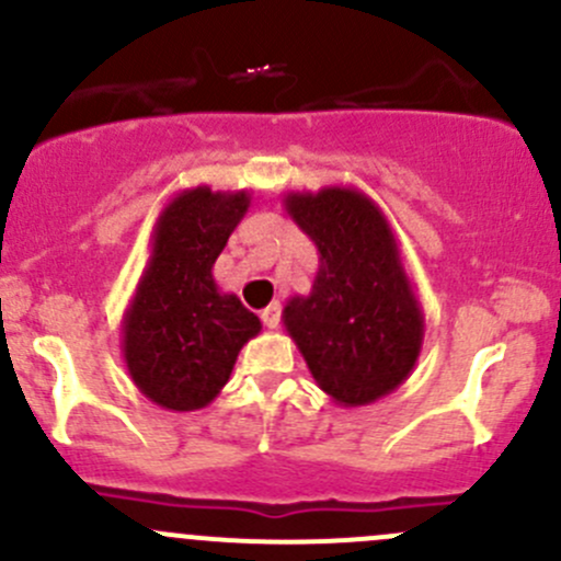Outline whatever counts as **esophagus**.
Listing matches in <instances>:
<instances>
[{"instance_id":"esophagus-1","label":"esophagus","mask_w":561,"mask_h":561,"mask_svg":"<svg viewBox=\"0 0 561 561\" xmlns=\"http://www.w3.org/2000/svg\"><path fill=\"white\" fill-rule=\"evenodd\" d=\"M260 320H263L265 328H279V320H282V307L279 304H268V307L260 312Z\"/></svg>"}]
</instances>
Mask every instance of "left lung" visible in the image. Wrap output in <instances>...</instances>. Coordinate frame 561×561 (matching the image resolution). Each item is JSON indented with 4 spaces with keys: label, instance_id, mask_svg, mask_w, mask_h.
Listing matches in <instances>:
<instances>
[{
    "label": "left lung",
    "instance_id": "left-lung-1",
    "mask_svg": "<svg viewBox=\"0 0 561 561\" xmlns=\"http://www.w3.org/2000/svg\"><path fill=\"white\" fill-rule=\"evenodd\" d=\"M282 203L320 254L312 290L282 312L314 382L342 407L393 393L415 369L426 322L388 217L355 186Z\"/></svg>",
    "mask_w": 561,
    "mask_h": 561
}]
</instances>
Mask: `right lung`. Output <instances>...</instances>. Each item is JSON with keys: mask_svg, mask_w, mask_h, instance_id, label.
<instances>
[{"mask_svg": "<svg viewBox=\"0 0 561 561\" xmlns=\"http://www.w3.org/2000/svg\"><path fill=\"white\" fill-rule=\"evenodd\" d=\"M249 203L247 190L201 184L175 192L157 217L149 260L122 317V355L135 388L162 410L211 404L241 347L263 328L211 274Z\"/></svg>", "mask_w": 561, "mask_h": 561, "instance_id": "right-lung-1", "label": "right lung"}]
</instances>
